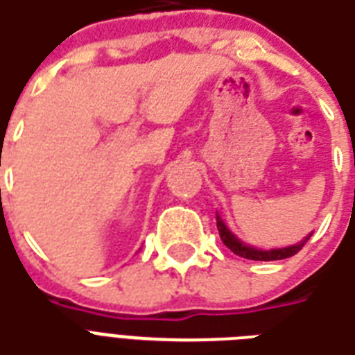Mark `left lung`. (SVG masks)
<instances>
[{
	"mask_svg": "<svg viewBox=\"0 0 355 355\" xmlns=\"http://www.w3.org/2000/svg\"><path fill=\"white\" fill-rule=\"evenodd\" d=\"M217 228H218V236L223 239V243L228 247V249L238 254L241 258H247V260H260V262H271V260H284V258L294 257L295 252H300L301 247L307 243V239L311 236L300 241L297 245H290V247H284V249H271V250H263L257 249V247H250V245H245L243 241H239L234 234L230 232V228L225 225V220L217 215Z\"/></svg>",
	"mask_w": 355,
	"mask_h": 355,
	"instance_id": "1",
	"label": "left lung"
}]
</instances>
